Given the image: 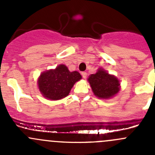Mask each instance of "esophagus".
<instances>
[{
  "label": "esophagus",
  "mask_w": 155,
  "mask_h": 155,
  "mask_svg": "<svg viewBox=\"0 0 155 155\" xmlns=\"http://www.w3.org/2000/svg\"><path fill=\"white\" fill-rule=\"evenodd\" d=\"M81 74H82V77H83L84 79H85V78L87 77V73H86V72H82V73H81Z\"/></svg>",
  "instance_id": "obj_1"
}]
</instances>
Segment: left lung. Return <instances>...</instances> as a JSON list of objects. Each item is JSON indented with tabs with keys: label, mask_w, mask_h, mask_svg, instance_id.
Returning a JSON list of instances; mask_svg holds the SVG:
<instances>
[{
	"label": "left lung",
	"mask_w": 155,
	"mask_h": 155,
	"mask_svg": "<svg viewBox=\"0 0 155 155\" xmlns=\"http://www.w3.org/2000/svg\"><path fill=\"white\" fill-rule=\"evenodd\" d=\"M88 82L94 94L99 98H109L119 91V81L112 75L101 69L95 74H91Z\"/></svg>",
	"instance_id": "1"
}]
</instances>
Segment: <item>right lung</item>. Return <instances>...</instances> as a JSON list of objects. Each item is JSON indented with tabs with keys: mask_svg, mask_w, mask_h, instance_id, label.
Instances as JSON below:
<instances>
[{
	"mask_svg": "<svg viewBox=\"0 0 155 155\" xmlns=\"http://www.w3.org/2000/svg\"><path fill=\"white\" fill-rule=\"evenodd\" d=\"M82 79L77 71H69L65 65L61 64L54 70H50L40 75L38 86L45 97L57 101L69 94L73 85Z\"/></svg>",
	"mask_w": 155,
	"mask_h": 155,
	"instance_id": "right-lung-1",
	"label": "right lung"
}]
</instances>
